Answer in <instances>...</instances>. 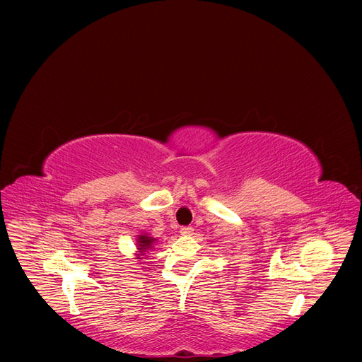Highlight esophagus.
<instances>
[{"label":"esophagus","instance_id":"esophagus-1","mask_svg":"<svg viewBox=\"0 0 362 362\" xmlns=\"http://www.w3.org/2000/svg\"><path fill=\"white\" fill-rule=\"evenodd\" d=\"M194 232V227L192 226H182L180 227V233L182 235H191Z\"/></svg>","mask_w":362,"mask_h":362}]
</instances>
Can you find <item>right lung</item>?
<instances>
[{
  "mask_svg": "<svg viewBox=\"0 0 362 362\" xmlns=\"http://www.w3.org/2000/svg\"><path fill=\"white\" fill-rule=\"evenodd\" d=\"M156 242V239H152V238H149V236H146V235H141L139 238H138V246H139V252H141V255H144V252L145 251H148L149 248H152V243Z\"/></svg>",
  "mask_w": 362,
  "mask_h": 362,
  "instance_id": "1",
  "label": "right lung"
}]
</instances>
